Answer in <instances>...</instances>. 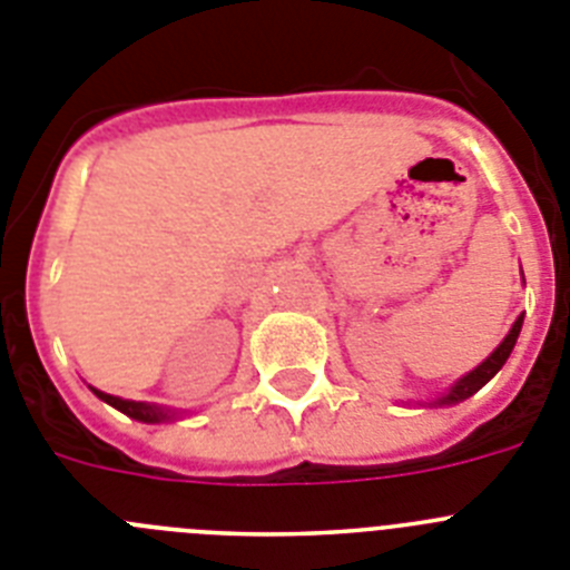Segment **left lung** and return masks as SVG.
<instances>
[{"mask_svg": "<svg viewBox=\"0 0 570 570\" xmlns=\"http://www.w3.org/2000/svg\"><path fill=\"white\" fill-rule=\"evenodd\" d=\"M520 331H522V314L517 316V322H513V328L508 331L505 340H502L500 345H497V351H493V354L488 356V360L482 362V365L473 367L471 374H465V376H462V380H456L454 385L448 387L445 394H442L436 402H431V405H456V402H462V400H468V396L476 394V391H480V387L485 385V382H491L493 376H497V371H500V367L505 365L508 356H511V351H513V345H517V336H520Z\"/></svg>", "mask_w": 570, "mask_h": 570, "instance_id": "obj_1", "label": "left lung"}]
</instances>
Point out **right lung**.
Returning a JSON list of instances; mask_svg holds the SVG:
<instances>
[{"mask_svg":"<svg viewBox=\"0 0 570 570\" xmlns=\"http://www.w3.org/2000/svg\"><path fill=\"white\" fill-rule=\"evenodd\" d=\"M90 391H94V394H97L102 402L114 405L116 411H122L125 416H130V420H139V422H168V420H174V416H176V411H170V407L148 405V402H134V400H119V396L105 394V391H97V387H90Z\"/></svg>","mask_w":570,"mask_h":570,"instance_id":"1","label":"right lung"}]
</instances>
